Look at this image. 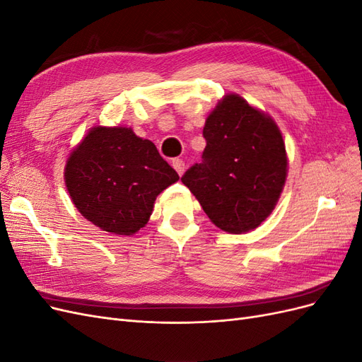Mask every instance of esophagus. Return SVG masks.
Returning a JSON list of instances; mask_svg holds the SVG:
<instances>
[{"label":"esophagus","instance_id":"obj_1","mask_svg":"<svg viewBox=\"0 0 362 362\" xmlns=\"http://www.w3.org/2000/svg\"><path fill=\"white\" fill-rule=\"evenodd\" d=\"M172 166H173V169L178 172V175L181 177V175L184 173V169H185V164H184V161L181 160V158H175L173 161H172Z\"/></svg>","mask_w":362,"mask_h":362}]
</instances>
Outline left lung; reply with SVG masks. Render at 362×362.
Here are the masks:
<instances>
[{
    "label": "left lung",
    "instance_id": "obj_1",
    "mask_svg": "<svg viewBox=\"0 0 362 362\" xmlns=\"http://www.w3.org/2000/svg\"><path fill=\"white\" fill-rule=\"evenodd\" d=\"M204 137L202 161L182 175V184L217 228L231 234L255 229L273 211L287 178L278 125L229 93L208 115Z\"/></svg>",
    "mask_w": 362,
    "mask_h": 362
}]
</instances>
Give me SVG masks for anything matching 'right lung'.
<instances>
[{
    "label": "right lung",
    "instance_id": "add662e5",
    "mask_svg": "<svg viewBox=\"0 0 362 362\" xmlns=\"http://www.w3.org/2000/svg\"><path fill=\"white\" fill-rule=\"evenodd\" d=\"M178 180L156 145L127 127H93L64 168L76 210L103 231L119 235L144 228L157 196Z\"/></svg>",
    "mask_w": 362,
    "mask_h": 362
}]
</instances>
